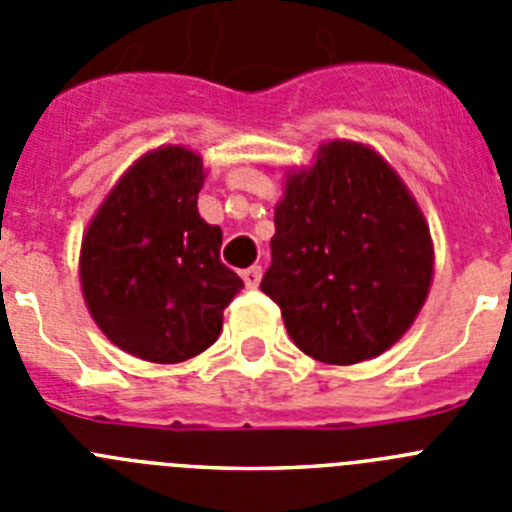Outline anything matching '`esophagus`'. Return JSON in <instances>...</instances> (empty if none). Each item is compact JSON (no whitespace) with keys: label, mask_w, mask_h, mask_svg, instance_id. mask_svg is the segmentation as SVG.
Segmentation results:
<instances>
[{"label":"esophagus","mask_w":512,"mask_h":512,"mask_svg":"<svg viewBox=\"0 0 512 512\" xmlns=\"http://www.w3.org/2000/svg\"><path fill=\"white\" fill-rule=\"evenodd\" d=\"M243 282H246L248 289H256L261 282V266H248V269L241 271Z\"/></svg>","instance_id":"esophagus-1"}]
</instances>
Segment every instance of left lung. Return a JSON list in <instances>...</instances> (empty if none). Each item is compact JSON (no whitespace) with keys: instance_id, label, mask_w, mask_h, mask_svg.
I'll return each mask as SVG.
<instances>
[{"instance_id":"obj_1","label":"left lung","mask_w":512,"mask_h":512,"mask_svg":"<svg viewBox=\"0 0 512 512\" xmlns=\"http://www.w3.org/2000/svg\"><path fill=\"white\" fill-rule=\"evenodd\" d=\"M261 292L300 351L323 364L377 359L418 318L433 282L423 210L372 146L325 140L289 169Z\"/></svg>"}]
</instances>
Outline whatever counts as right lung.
I'll return each instance as SVG.
<instances>
[{"label": "right lung", "instance_id": "add662e5", "mask_svg": "<svg viewBox=\"0 0 512 512\" xmlns=\"http://www.w3.org/2000/svg\"><path fill=\"white\" fill-rule=\"evenodd\" d=\"M205 176L200 153L153 148L117 179L84 230L81 295L125 354L153 364L202 354L243 289L220 261L223 230L197 210Z\"/></svg>", "mask_w": 512, "mask_h": 512}]
</instances>
